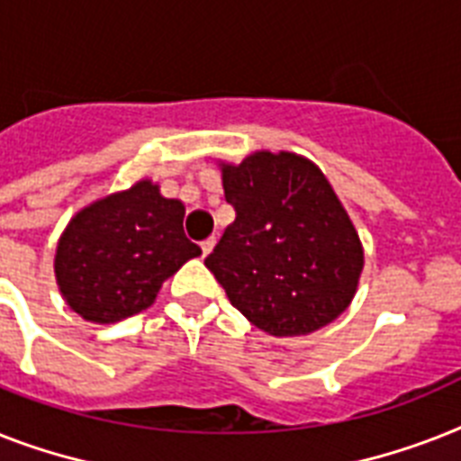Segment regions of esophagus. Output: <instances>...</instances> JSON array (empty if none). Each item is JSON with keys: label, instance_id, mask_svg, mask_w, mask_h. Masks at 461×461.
Listing matches in <instances>:
<instances>
[{"label": "esophagus", "instance_id": "34e87169", "mask_svg": "<svg viewBox=\"0 0 461 461\" xmlns=\"http://www.w3.org/2000/svg\"><path fill=\"white\" fill-rule=\"evenodd\" d=\"M215 249V239H205V241H201V253H203V256H208V253H211V250Z\"/></svg>", "mask_w": 461, "mask_h": 461}]
</instances>
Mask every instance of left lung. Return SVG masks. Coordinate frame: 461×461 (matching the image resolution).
Returning a JSON list of instances; mask_svg holds the SVG:
<instances>
[{"instance_id": "obj_1", "label": "left lung", "mask_w": 461, "mask_h": 461, "mask_svg": "<svg viewBox=\"0 0 461 461\" xmlns=\"http://www.w3.org/2000/svg\"><path fill=\"white\" fill-rule=\"evenodd\" d=\"M237 220L205 258L230 303L272 336L324 327L353 301L362 246L320 167L295 153L258 151L222 166Z\"/></svg>"}]
</instances>
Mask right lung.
<instances>
[{"label": "right lung", "mask_w": 461, "mask_h": 461, "mask_svg": "<svg viewBox=\"0 0 461 461\" xmlns=\"http://www.w3.org/2000/svg\"><path fill=\"white\" fill-rule=\"evenodd\" d=\"M182 220L185 205L160 196L146 179L77 212L56 249V282L66 303L99 324L149 308L167 276L201 256Z\"/></svg>", "instance_id": "right-lung-1"}]
</instances>
